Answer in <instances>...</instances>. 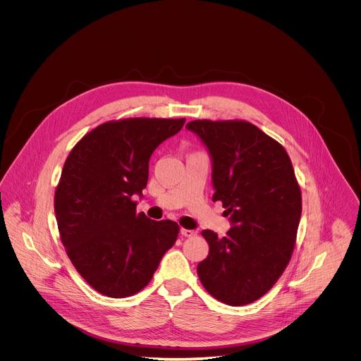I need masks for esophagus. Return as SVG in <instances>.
<instances>
[{"label": "esophagus", "instance_id": "34e87169", "mask_svg": "<svg viewBox=\"0 0 361 361\" xmlns=\"http://www.w3.org/2000/svg\"><path fill=\"white\" fill-rule=\"evenodd\" d=\"M180 233H182V236H185V238H195V236L197 235V231L182 228V229H180Z\"/></svg>", "mask_w": 361, "mask_h": 361}]
</instances>
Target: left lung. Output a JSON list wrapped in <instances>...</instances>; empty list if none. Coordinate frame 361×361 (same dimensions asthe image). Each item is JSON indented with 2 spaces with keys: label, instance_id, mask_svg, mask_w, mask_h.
Segmentation results:
<instances>
[{
  "label": "left lung",
  "instance_id": "8db88e82",
  "mask_svg": "<svg viewBox=\"0 0 361 361\" xmlns=\"http://www.w3.org/2000/svg\"><path fill=\"white\" fill-rule=\"evenodd\" d=\"M212 158V202L233 226L226 236L202 232L209 252L197 274L207 292L229 306L262 298L288 267L302 215L292 161L275 139L242 121L197 119L186 125Z\"/></svg>",
  "mask_w": 361,
  "mask_h": 361
}]
</instances>
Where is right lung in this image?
Returning <instances> with one entry per match:
<instances>
[{
  "label": "right lung",
  "instance_id": "obj_1",
  "mask_svg": "<svg viewBox=\"0 0 361 361\" xmlns=\"http://www.w3.org/2000/svg\"><path fill=\"white\" fill-rule=\"evenodd\" d=\"M185 121L104 122L75 145L63 164L54 195L59 238L76 271L104 296L122 299L145 289L178 239L176 222L137 214L133 196L147 185L153 152Z\"/></svg>",
  "mask_w": 361,
  "mask_h": 361
}]
</instances>
